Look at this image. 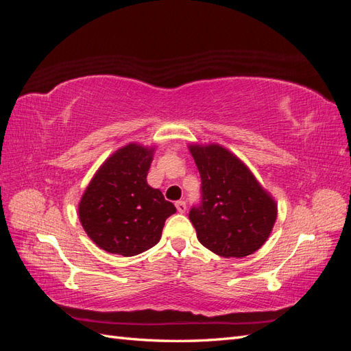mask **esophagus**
<instances>
[{
    "label": "esophagus",
    "instance_id": "esophagus-1",
    "mask_svg": "<svg viewBox=\"0 0 351 351\" xmlns=\"http://www.w3.org/2000/svg\"><path fill=\"white\" fill-rule=\"evenodd\" d=\"M176 208H177V210L180 212V214H184L186 209H187L186 202H184V200H178V202H176Z\"/></svg>",
    "mask_w": 351,
    "mask_h": 351
}]
</instances>
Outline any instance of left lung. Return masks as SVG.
Returning <instances> with one entry per match:
<instances>
[{"instance_id":"8db88e82","label":"left lung","mask_w":351,"mask_h":351,"mask_svg":"<svg viewBox=\"0 0 351 351\" xmlns=\"http://www.w3.org/2000/svg\"><path fill=\"white\" fill-rule=\"evenodd\" d=\"M200 200L189 212L197 240L224 258H244L267 241L277 205L239 158L218 145L190 146Z\"/></svg>"}]
</instances>
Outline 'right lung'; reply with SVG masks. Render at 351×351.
<instances>
[{
  "mask_svg": "<svg viewBox=\"0 0 351 351\" xmlns=\"http://www.w3.org/2000/svg\"><path fill=\"white\" fill-rule=\"evenodd\" d=\"M152 149L127 145L98 169L79 205L86 234L104 250L134 256L161 239L176 212L161 190L146 183Z\"/></svg>",
  "mask_w": 351,
  "mask_h": 351,
  "instance_id": "add662e5",
  "label": "right lung"
}]
</instances>
